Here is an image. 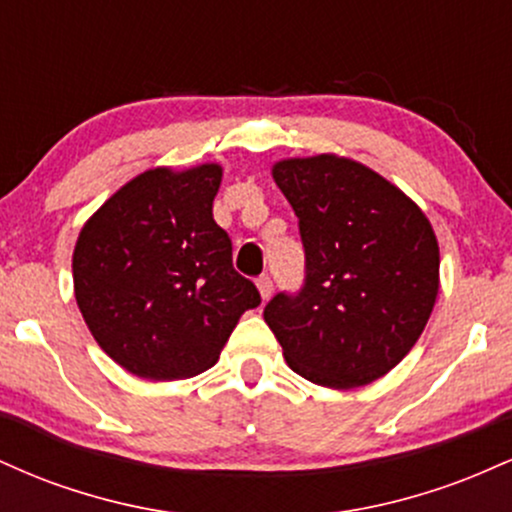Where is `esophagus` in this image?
Segmentation results:
<instances>
[{"label":"esophagus","instance_id":"1","mask_svg":"<svg viewBox=\"0 0 512 512\" xmlns=\"http://www.w3.org/2000/svg\"><path fill=\"white\" fill-rule=\"evenodd\" d=\"M257 289H260L262 301H269V296H272V293H274V281L269 279L267 274H262L260 279H257Z\"/></svg>","mask_w":512,"mask_h":512}]
</instances>
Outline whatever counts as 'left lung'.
<instances>
[{
	"mask_svg": "<svg viewBox=\"0 0 512 512\" xmlns=\"http://www.w3.org/2000/svg\"><path fill=\"white\" fill-rule=\"evenodd\" d=\"M298 216L305 281L276 293L264 322L293 373L351 390L383 378L424 332L438 296L431 221L399 187L351 158L274 163Z\"/></svg>",
	"mask_w": 512,
	"mask_h": 512,
	"instance_id": "left-lung-1",
	"label": "left lung"
}]
</instances>
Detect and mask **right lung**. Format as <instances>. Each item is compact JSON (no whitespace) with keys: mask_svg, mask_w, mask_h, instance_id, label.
I'll use <instances>...</instances> for the list:
<instances>
[{"mask_svg":"<svg viewBox=\"0 0 512 512\" xmlns=\"http://www.w3.org/2000/svg\"><path fill=\"white\" fill-rule=\"evenodd\" d=\"M216 163L151 168L122 185L81 228L74 296L98 346L132 375L182 380L219 361L260 291L233 269L214 221Z\"/></svg>","mask_w":512,"mask_h":512,"instance_id":"add662e5","label":"right lung"}]
</instances>
